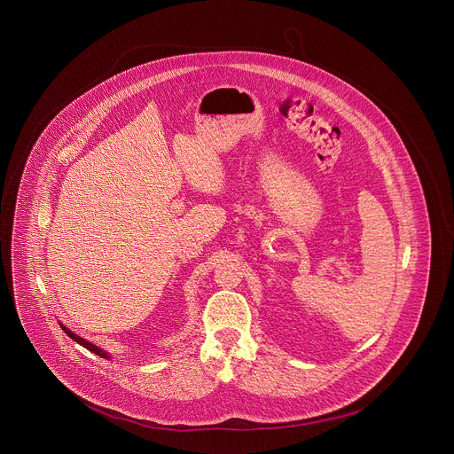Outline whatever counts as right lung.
<instances>
[{"instance_id":"add662e5","label":"right lung","mask_w":454,"mask_h":454,"mask_svg":"<svg viewBox=\"0 0 454 454\" xmlns=\"http://www.w3.org/2000/svg\"><path fill=\"white\" fill-rule=\"evenodd\" d=\"M61 328H63V332H65V333L68 334V336H70V338H72V340H74V341H76V343H80V345H82V347H85V348H87V350H90V352H94V354H97V356H98V357L109 358V356H107V354H106V352H104V350H102V348H98V347H96V345H94V343H90V341H87V340H85V338H82V336H78V334L73 333L72 330H68V328H67V326H63V325H61Z\"/></svg>"}]
</instances>
